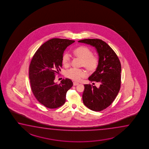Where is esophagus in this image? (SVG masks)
<instances>
[{"mask_svg":"<svg viewBox=\"0 0 149 149\" xmlns=\"http://www.w3.org/2000/svg\"><path fill=\"white\" fill-rule=\"evenodd\" d=\"M79 84L78 82H73V86H76L77 85H78Z\"/></svg>","mask_w":149,"mask_h":149,"instance_id":"1","label":"esophagus"}]
</instances>
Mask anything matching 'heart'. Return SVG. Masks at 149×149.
I'll return each instance as SVG.
<instances>
[{"instance_id": "obj_1", "label": "heart", "mask_w": 149, "mask_h": 149, "mask_svg": "<svg viewBox=\"0 0 149 149\" xmlns=\"http://www.w3.org/2000/svg\"><path fill=\"white\" fill-rule=\"evenodd\" d=\"M73 54L77 58H81L80 66L84 67L88 71L93 72L96 70L99 65V59L96 56L93 55L92 51L86 46H80L73 50ZM70 56L65 53L62 56V63L64 67H68L70 64ZM65 76L68 78L74 81H79L86 76V72L82 69L71 68L66 70Z\"/></svg>"}]
</instances>
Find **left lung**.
I'll return each instance as SVG.
<instances>
[{
	"label": "left lung",
	"instance_id": "1",
	"mask_svg": "<svg viewBox=\"0 0 149 149\" xmlns=\"http://www.w3.org/2000/svg\"><path fill=\"white\" fill-rule=\"evenodd\" d=\"M79 42L90 44L96 48L99 65L88 80L100 84L99 88L85 85L82 95L84 104L95 111H102L113 103L121 85V64L116 53L105 42L100 39H84Z\"/></svg>",
	"mask_w": 149,
	"mask_h": 149
}]
</instances>
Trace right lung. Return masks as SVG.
<instances>
[{
    "label": "right lung",
    "instance_id": "1",
    "mask_svg": "<svg viewBox=\"0 0 149 149\" xmlns=\"http://www.w3.org/2000/svg\"><path fill=\"white\" fill-rule=\"evenodd\" d=\"M74 41L54 38L45 42L36 51L29 67V78L34 96L42 105L50 109L61 107L66 93L73 86L69 79L54 83L56 74L61 71L62 56L67 47Z\"/></svg>",
    "mask_w": 149,
    "mask_h": 149
}]
</instances>
